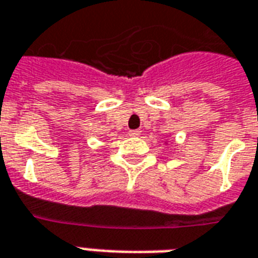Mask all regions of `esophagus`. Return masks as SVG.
<instances>
[{"label": "esophagus", "instance_id": "esophagus-1", "mask_svg": "<svg viewBox=\"0 0 258 258\" xmlns=\"http://www.w3.org/2000/svg\"><path fill=\"white\" fill-rule=\"evenodd\" d=\"M129 135H131L132 137H137V136H140L141 132L140 131H131L129 132Z\"/></svg>", "mask_w": 258, "mask_h": 258}]
</instances>
